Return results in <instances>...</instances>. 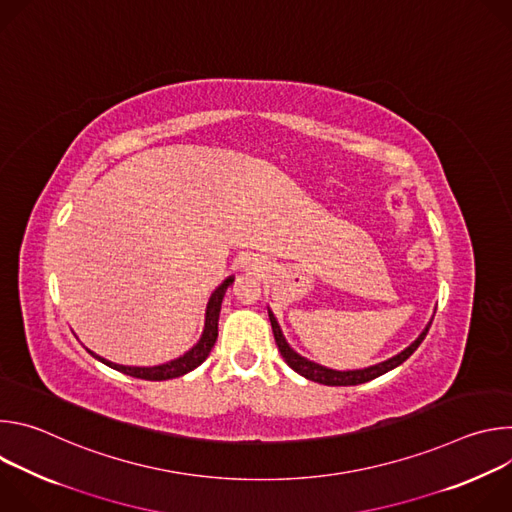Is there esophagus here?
I'll return each instance as SVG.
<instances>
[{
    "instance_id": "obj_1",
    "label": "esophagus",
    "mask_w": 512,
    "mask_h": 512,
    "mask_svg": "<svg viewBox=\"0 0 512 512\" xmlns=\"http://www.w3.org/2000/svg\"><path fill=\"white\" fill-rule=\"evenodd\" d=\"M249 269H253V271H255V269H259V263H257V261H253V263L249 265Z\"/></svg>"
}]
</instances>
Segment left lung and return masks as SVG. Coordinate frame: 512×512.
Listing matches in <instances>:
<instances>
[{"mask_svg":"<svg viewBox=\"0 0 512 512\" xmlns=\"http://www.w3.org/2000/svg\"><path fill=\"white\" fill-rule=\"evenodd\" d=\"M269 322H271V330H273V336H275V344L283 356V360L289 364L291 369H294L296 373H300L302 377L314 381V383H320V385H328V387H348V385H360V383H369L389 371H393L395 367H399L401 362H405L415 350L417 346L423 342V338L427 336L429 332V326H425V330L419 334V338L407 346L403 352H399L397 356L385 360V362H379L375 364V367H369V369H360V371H332V369H326L322 367V364H316L304 356H300L296 350H291V346L285 342L283 334H281V328L275 320V316L269 312Z\"/></svg>","mask_w":512,"mask_h":512,"instance_id":"1","label":"left lung"}]
</instances>
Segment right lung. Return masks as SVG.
Here are the masks:
<instances>
[{"label":"right lung","mask_w":512,"mask_h":512,"mask_svg":"<svg viewBox=\"0 0 512 512\" xmlns=\"http://www.w3.org/2000/svg\"><path fill=\"white\" fill-rule=\"evenodd\" d=\"M233 277H229L221 287H218L214 294L210 296L208 300V308H206V320H204V332L198 340V344L188 350L184 356L172 360V362H166V364H160V367H123V364H115V362H109L97 354H91L95 358H99L101 362H105L107 367L115 369V371H121L129 377H135V379H145V381H168V379H176V377H182L190 371H194L196 367H200V364L206 360V356L210 354L214 342H216V336H218V314H221V304H223V298L227 294V289L233 285Z\"/></svg>","instance_id":"add662e5"}]
</instances>
